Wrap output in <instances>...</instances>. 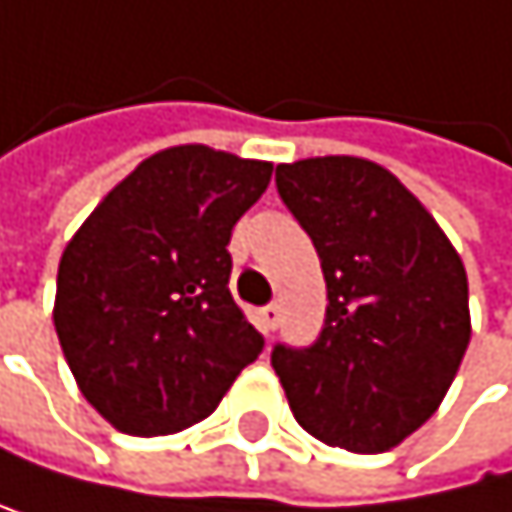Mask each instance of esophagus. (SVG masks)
<instances>
[{"label":"esophagus","mask_w":512,"mask_h":512,"mask_svg":"<svg viewBox=\"0 0 512 512\" xmlns=\"http://www.w3.org/2000/svg\"><path fill=\"white\" fill-rule=\"evenodd\" d=\"M259 321H262V330H265V333L275 330L278 321H281V306H278V302H268V306L259 312Z\"/></svg>","instance_id":"obj_1"}]
</instances>
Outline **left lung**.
Instances as JSON below:
<instances>
[{
	"label": "left lung",
	"mask_w": 512,
	"mask_h": 512,
	"mask_svg": "<svg viewBox=\"0 0 512 512\" xmlns=\"http://www.w3.org/2000/svg\"><path fill=\"white\" fill-rule=\"evenodd\" d=\"M278 194L321 259L327 315L309 349L275 346L299 426L380 454L423 426L470 346L467 271L426 206L361 157L281 163Z\"/></svg>",
	"instance_id": "left-lung-1"
}]
</instances>
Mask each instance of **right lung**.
<instances>
[{"label": "right lung", "instance_id": "obj_1", "mask_svg": "<svg viewBox=\"0 0 512 512\" xmlns=\"http://www.w3.org/2000/svg\"><path fill=\"white\" fill-rule=\"evenodd\" d=\"M271 163L206 145L141 160L79 225L58 265L55 330L86 402L120 433L210 417L262 333L228 290L231 228Z\"/></svg>", "mask_w": 512, "mask_h": 512}]
</instances>
